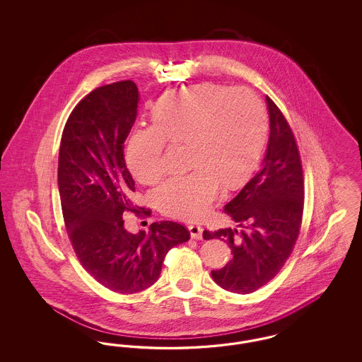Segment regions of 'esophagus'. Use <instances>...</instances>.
<instances>
[{"mask_svg": "<svg viewBox=\"0 0 362 362\" xmlns=\"http://www.w3.org/2000/svg\"><path fill=\"white\" fill-rule=\"evenodd\" d=\"M189 235L192 239L195 240H202V233H204V228L199 225H189Z\"/></svg>", "mask_w": 362, "mask_h": 362, "instance_id": "34e87169", "label": "esophagus"}]
</instances>
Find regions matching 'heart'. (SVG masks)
<instances>
[{"mask_svg":"<svg viewBox=\"0 0 362 362\" xmlns=\"http://www.w3.org/2000/svg\"><path fill=\"white\" fill-rule=\"evenodd\" d=\"M155 126L137 127L126 144V163L142 185L164 173L165 141L187 144L195 170L167 179L155 191L160 210L179 220L206 216L226 187L243 183L258 164L267 117L258 96L245 88L199 84L161 98L152 111Z\"/></svg>","mask_w":362,"mask_h":362,"instance_id":"1","label":"heart"}]
</instances>
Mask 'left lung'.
I'll return each mask as SVG.
<instances>
[{
  "instance_id": "left-lung-1",
  "label": "left lung",
  "mask_w": 362,
  "mask_h": 362,
  "mask_svg": "<svg viewBox=\"0 0 362 362\" xmlns=\"http://www.w3.org/2000/svg\"><path fill=\"white\" fill-rule=\"evenodd\" d=\"M270 137L259 171L224 206L236 228L204 230V239L228 241L232 259L211 276L225 291L247 294L266 285L292 252L301 226L304 180L291 126L266 96Z\"/></svg>"
}]
</instances>
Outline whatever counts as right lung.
Instances as JSON below:
<instances>
[{"mask_svg":"<svg viewBox=\"0 0 362 362\" xmlns=\"http://www.w3.org/2000/svg\"><path fill=\"white\" fill-rule=\"evenodd\" d=\"M138 102L130 80L92 90L71 111L58 158L61 206L74 252L98 282L123 294L153 285L167 252L189 239V230L173 221L153 223L148 233L124 228L123 214L138 211L123 156Z\"/></svg>","mask_w":362,"mask_h":362,"instance_id":"obj_1","label":"right lung"}]
</instances>
